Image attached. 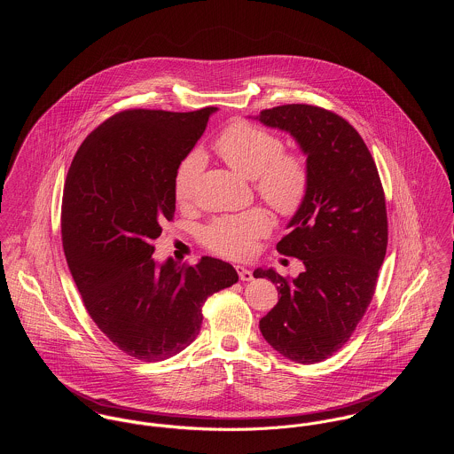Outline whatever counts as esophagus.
Listing matches in <instances>:
<instances>
[{
    "label": "esophagus",
    "instance_id": "1",
    "mask_svg": "<svg viewBox=\"0 0 454 454\" xmlns=\"http://www.w3.org/2000/svg\"><path fill=\"white\" fill-rule=\"evenodd\" d=\"M236 270H238V274H239V279H241V281H252V279H254V272H252V270H248L247 267H243V265H236Z\"/></svg>",
    "mask_w": 454,
    "mask_h": 454
}]
</instances>
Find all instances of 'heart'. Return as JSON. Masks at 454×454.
<instances>
[{
    "instance_id": "b5f03b06",
    "label": "heart",
    "mask_w": 454,
    "mask_h": 454,
    "mask_svg": "<svg viewBox=\"0 0 454 454\" xmlns=\"http://www.w3.org/2000/svg\"><path fill=\"white\" fill-rule=\"evenodd\" d=\"M213 148L234 171L254 180L255 192L276 215L290 218L304 206L311 184L308 162L299 153L283 152V139L274 132L236 121L215 137ZM202 168L204 159L199 152H191L180 160L173 180L178 204H189L194 199ZM269 231L267 211L254 207L211 222L202 232V243L215 255L247 259Z\"/></svg>"
}]
</instances>
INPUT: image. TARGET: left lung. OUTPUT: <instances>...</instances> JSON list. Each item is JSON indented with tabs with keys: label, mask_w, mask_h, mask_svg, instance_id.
<instances>
[{
	"label": "left lung",
	"mask_w": 454,
	"mask_h": 454,
	"mask_svg": "<svg viewBox=\"0 0 454 454\" xmlns=\"http://www.w3.org/2000/svg\"><path fill=\"white\" fill-rule=\"evenodd\" d=\"M257 119L299 141L311 175L306 202L276 247L302 260L304 272L295 279L272 269L254 272L281 295L260 332L283 356L318 364L349 340L374 297L388 245L385 191L365 141L340 115L283 105Z\"/></svg>",
	"instance_id": "left-lung-1"
}]
</instances>
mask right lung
<instances>
[{"mask_svg": "<svg viewBox=\"0 0 454 454\" xmlns=\"http://www.w3.org/2000/svg\"><path fill=\"white\" fill-rule=\"evenodd\" d=\"M215 110L119 112L83 139L66 176L67 267L94 324L136 360L160 362L185 349L206 299L239 279L222 260L159 265L152 257L162 223L175 216V171Z\"/></svg>", "mask_w": 454, "mask_h": 454, "instance_id": "add662e5", "label": "right lung"}]
</instances>
